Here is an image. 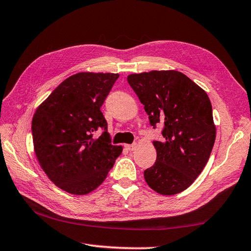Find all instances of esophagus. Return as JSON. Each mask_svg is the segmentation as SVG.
Instances as JSON below:
<instances>
[{
    "label": "esophagus",
    "instance_id": "34e87169",
    "mask_svg": "<svg viewBox=\"0 0 251 251\" xmlns=\"http://www.w3.org/2000/svg\"><path fill=\"white\" fill-rule=\"evenodd\" d=\"M125 148L128 150V151H133L136 148H137V144L136 143H132V144H126Z\"/></svg>",
    "mask_w": 251,
    "mask_h": 251
}]
</instances>
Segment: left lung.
<instances>
[{
	"instance_id": "8db88e82",
	"label": "left lung",
	"mask_w": 251,
	"mask_h": 251,
	"mask_svg": "<svg viewBox=\"0 0 251 251\" xmlns=\"http://www.w3.org/2000/svg\"><path fill=\"white\" fill-rule=\"evenodd\" d=\"M144 104L161 141L154 140L156 162L144 171L145 182L160 195L187 189L204 169L216 138L212 103L206 93L176 71H152L127 77Z\"/></svg>"
}]
</instances>
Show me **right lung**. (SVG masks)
I'll return each instance as SVG.
<instances>
[{"label": "right lung", "mask_w": 251, "mask_h": 251, "mask_svg": "<svg viewBox=\"0 0 251 251\" xmlns=\"http://www.w3.org/2000/svg\"><path fill=\"white\" fill-rule=\"evenodd\" d=\"M118 78V74H75L64 80L33 116L39 164L52 182L69 194L96 189L123 150L112 145L100 110ZM96 131L102 135L94 139Z\"/></svg>", "instance_id": "1"}]
</instances>
